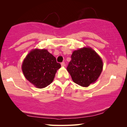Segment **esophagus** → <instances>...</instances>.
Wrapping results in <instances>:
<instances>
[{
    "mask_svg": "<svg viewBox=\"0 0 127 127\" xmlns=\"http://www.w3.org/2000/svg\"><path fill=\"white\" fill-rule=\"evenodd\" d=\"M61 66L62 67H64L65 66V62H62L61 63Z\"/></svg>",
    "mask_w": 127,
    "mask_h": 127,
    "instance_id": "1",
    "label": "esophagus"
}]
</instances>
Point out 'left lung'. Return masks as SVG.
<instances>
[{"label":"left lung","mask_w":127,"mask_h":127,"mask_svg":"<svg viewBox=\"0 0 127 127\" xmlns=\"http://www.w3.org/2000/svg\"><path fill=\"white\" fill-rule=\"evenodd\" d=\"M72 60L67 67L72 80L83 87H87L98 79L103 61L98 54L90 47H84L73 52Z\"/></svg>","instance_id":"obj_1"}]
</instances>
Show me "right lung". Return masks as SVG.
I'll return each mask as SVG.
<instances>
[{
  "instance_id": "obj_1",
  "label": "right lung",
  "mask_w": 127,
  "mask_h": 127,
  "mask_svg": "<svg viewBox=\"0 0 127 127\" xmlns=\"http://www.w3.org/2000/svg\"><path fill=\"white\" fill-rule=\"evenodd\" d=\"M56 58L47 50L34 48L28 54L21 69L25 77L37 88L46 87L54 79L60 67Z\"/></svg>"
}]
</instances>
